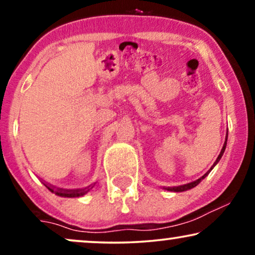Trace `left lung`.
<instances>
[{
	"label": "left lung",
	"instance_id": "8db88e82",
	"mask_svg": "<svg viewBox=\"0 0 255 255\" xmlns=\"http://www.w3.org/2000/svg\"><path fill=\"white\" fill-rule=\"evenodd\" d=\"M226 141H228V134H226V139H225V142H224V145H223V148H222V151H221V153H219V155H218V158H217V160H216V161L214 162V165H212V167L210 169L208 170L207 173L204 174L203 176L202 177H200V179H197L196 181H193V182H190V183H187V184H183V186H177V187H168V188H166L167 190H170V191H175V193H180V191H186V190H189V189H191V188H194V187H196L198 183L201 182L202 180L204 179L205 176L208 175L209 173L211 172V169L214 168V167L217 165L218 163V161L219 160H221V158L223 156V154H224V151H225V148H226Z\"/></svg>",
	"mask_w": 255,
	"mask_h": 255
}]
</instances>
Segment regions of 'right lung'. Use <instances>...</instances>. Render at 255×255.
<instances>
[{
  "label": "right lung",
  "instance_id": "right-lung-1",
  "mask_svg": "<svg viewBox=\"0 0 255 255\" xmlns=\"http://www.w3.org/2000/svg\"><path fill=\"white\" fill-rule=\"evenodd\" d=\"M47 189L52 191V193H54L55 195H58V196H61V197H80V196H83V195H86L87 193L90 189L88 188H81V189H55L54 187L52 186H46Z\"/></svg>",
  "mask_w": 255,
  "mask_h": 255
}]
</instances>
